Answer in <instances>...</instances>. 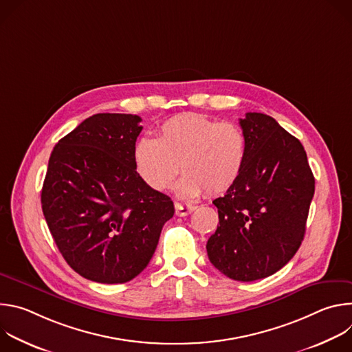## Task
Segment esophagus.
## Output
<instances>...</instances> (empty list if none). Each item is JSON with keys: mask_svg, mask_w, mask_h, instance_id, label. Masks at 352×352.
<instances>
[{"mask_svg": "<svg viewBox=\"0 0 352 352\" xmlns=\"http://www.w3.org/2000/svg\"><path fill=\"white\" fill-rule=\"evenodd\" d=\"M174 206H175V214L179 216V217L188 216V214H190V213L195 210L193 206H190V205H182V204H179V202H175Z\"/></svg>", "mask_w": 352, "mask_h": 352, "instance_id": "1", "label": "esophagus"}]
</instances>
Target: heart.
Instances as JSON below:
<instances>
[{
	"label": "heart",
	"instance_id": "b5f03b06",
	"mask_svg": "<svg viewBox=\"0 0 352 352\" xmlns=\"http://www.w3.org/2000/svg\"><path fill=\"white\" fill-rule=\"evenodd\" d=\"M246 155V138L238 125L182 114L167 120L157 139L140 138L133 148V163L139 177L155 190L170 189L181 164L179 196L196 197L205 190L216 196L236 184Z\"/></svg>",
	"mask_w": 352,
	"mask_h": 352
}]
</instances>
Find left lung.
I'll return each instance as SVG.
<instances>
[{"label": "left lung", "mask_w": 352, "mask_h": 352, "mask_svg": "<svg viewBox=\"0 0 352 352\" xmlns=\"http://www.w3.org/2000/svg\"><path fill=\"white\" fill-rule=\"evenodd\" d=\"M245 168L213 200L219 226L206 249L212 265L236 281L269 277L296 254L305 235L315 178L300 142L270 116L246 113Z\"/></svg>", "instance_id": "8db88e82"}]
</instances>
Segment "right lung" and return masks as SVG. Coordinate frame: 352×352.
<instances>
[{
    "label": "right lung",
    "mask_w": 352,
    "mask_h": 352,
    "mask_svg": "<svg viewBox=\"0 0 352 352\" xmlns=\"http://www.w3.org/2000/svg\"><path fill=\"white\" fill-rule=\"evenodd\" d=\"M140 117L94 114L58 140L48 160L41 209L61 255L82 277L121 284L146 269L173 200L136 173Z\"/></svg>",
    "instance_id": "1"
}]
</instances>
